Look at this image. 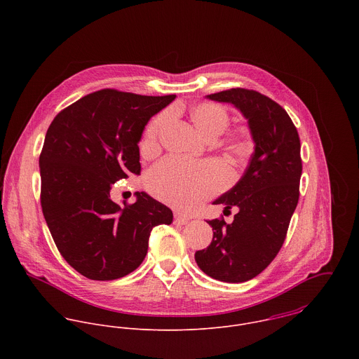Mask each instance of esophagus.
Wrapping results in <instances>:
<instances>
[{
	"mask_svg": "<svg viewBox=\"0 0 359 359\" xmlns=\"http://www.w3.org/2000/svg\"><path fill=\"white\" fill-rule=\"evenodd\" d=\"M189 222V218L185 217V215H181V214H175L174 215V224L175 225H185Z\"/></svg>",
	"mask_w": 359,
	"mask_h": 359,
	"instance_id": "1",
	"label": "esophagus"
}]
</instances>
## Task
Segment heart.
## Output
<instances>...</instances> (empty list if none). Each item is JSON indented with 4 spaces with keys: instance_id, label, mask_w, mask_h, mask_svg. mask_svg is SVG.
Segmentation results:
<instances>
[{
    "instance_id": "b5f03b06",
    "label": "heart",
    "mask_w": 359,
    "mask_h": 359,
    "mask_svg": "<svg viewBox=\"0 0 359 359\" xmlns=\"http://www.w3.org/2000/svg\"><path fill=\"white\" fill-rule=\"evenodd\" d=\"M191 118L207 141L217 140L229 124L228 111L215 103L194 106ZM167 120V114H160L148 126L142 140L144 152L156 149L158 135ZM229 149L235 154L243 151L242 145L235 141L229 145ZM224 175L225 171L218 164H189L180 158L168 157L151 170L147 185L154 196L164 203L178 210H192L219 189Z\"/></svg>"
}]
</instances>
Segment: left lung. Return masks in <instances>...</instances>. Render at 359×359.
<instances>
[{"label":"left lung","mask_w":359,"mask_h":359,"mask_svg":"<svg viewBox=\"0 0 359 359\" xmlns=\"http://www.w3.org/2000/svg\"><path fill=\"white\" fill-rule=\"evenodd\" d=\"M205 98L231 103L243 114L255 154L238 184L212 202L224 210L238 207L233 221H207L212 241L195 259L205 275L241 283L262 272L285 242L300 195V138L286 110L257 91L232 88Z\"/></svg>","instance_id":"8db88e82"}]
</instances>
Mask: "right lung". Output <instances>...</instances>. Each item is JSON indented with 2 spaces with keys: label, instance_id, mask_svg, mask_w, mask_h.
Wrapping results in <instances>:
<instances>
[{
  "label": "right lung",
  "instance_id": "obj_1",
  "mask_svg": "<svg viewBox=\"0 0 359 359\" xmlns=\"http://www.w3.org/2000/svg\"><path fill=\"white\" fill-rule=\"evenodd\" d=\"M174 100L101 90L57 113L47 131L39 161L43 214L59 253L88 279L135 271L154 226L172 222V211L147 192L121 207L110 188L140 175L145 126Z\"/></svg>",
  "mask_w": 359,
  "mask_h": 359
}]
</instances>
